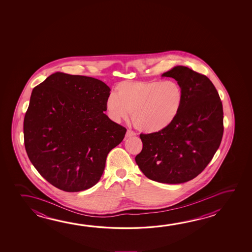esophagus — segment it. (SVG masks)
<instances>
[{
	"label": "esophagus",
	"instance_id": "obj_1",
	"mask_svg": "<svg viewBox=\"0 0 252 252\" xmlns=\"http://www.w3.org/2000/svg\"><path fill=\"white\" fill-rule=\"evenodd\" d=\"M136 135V133L134 132H132L131 130H127V132L126 133V138H131L132 136H135Z\"/></svg>",
	"mask_w": 252,
	"mask_h": 252
}]
</instances>
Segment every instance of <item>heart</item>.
Instances as JSON below:
<instances>
[{"mask_svg": "<svg viewBox=\"0 0 252 252\" xmlns=\"http://www.w3.org/2000/svg\"><path fill=\"white\" fill-rule=\"evenodd\" d=\"M184 102L181 87L174 81H126L116 86L105 99L109 118L119 123L127 120L140 132L156 133L178 118Z\"/></svg>", "mask_w": 252, "mask_h": 252, "instance_id": "b5f03b06", "label": "heart"}]
</instances>
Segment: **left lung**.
I'll return each mask as SVG.
<instances>
[{
    "mask_svg": "<svg viewBox=\"0 0 252 252\" xmlns=\"http://www.w3.org/2000/svg\"><path fill=\"white\" fill-rule=\"evenodd\" d=\"M161 76L178 82L183 105L165 130L140 134L143 148L135 161L151 180L181 184L201 173L219 149L224 129L222 103L210 80L187 66H174Z\"/></svg>",
    "mask_w": 252,
    "mask_h": 252,
    "instance_id": "obj_1",
    "label": "left lung"
}]
</instances>
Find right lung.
Instances as JSON below:
<instances>
[{"instance_id":"1","label":"right lung","mask_w":252,"mask_h":252,"mask_svg":"<svg viewBox=\"0 0 252 252\" xmlns=\"http://www.w3.org/2000/svg\"><path fill=\"white\" fill-rule=\"evenodd\" d=\"M111 89L98 79L56 72L32 92L24 120L30 161L68 192L95 186L126 129L104 114Z\"/></svg>"}]
</instances>
